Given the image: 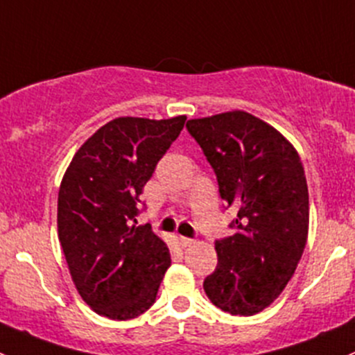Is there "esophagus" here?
Instances as JSON below:
<instances>
[{
    "label": "esophagus",
    "instance_id": "esophagus-1",
    "mask_svg": "<svg viewBox=\"0 0 355 355\" xmlns=\"http://www.w3.org/2000/svg\"><path fill=\"white\" fill-rule=\"evenodd\" d=\"M195 243V241L193 239H188V237H184V236H178V244L181 248H188V246H191V244Z\"/></svg>",
    "mask_w": 355,
    "mask_h": 355
}]
</instances>
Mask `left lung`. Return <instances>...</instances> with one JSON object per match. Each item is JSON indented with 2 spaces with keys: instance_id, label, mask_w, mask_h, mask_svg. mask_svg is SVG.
<instances>
[{
  "instance_id": "8db88e82",
  "label": "left lung",
  "mask_w": 355,
  "mask_h": 355,
  "mask_svg": "<svg viewBox=\"0 0 355 355\" xmlns=\"http://www.w3.org/2000/svg\"><path fill=\"white\" fill-rule=\"evenodd\" d=\"M186 128L214 167L220 196L237 207V232L215 243L218 263L205 294L222 311L253 316L282 294L308 241L301 157L279 130L246 111L189 119Z\"/></svg>"
}]
</instances>
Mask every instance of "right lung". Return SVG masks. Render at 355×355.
Listing matches in <instances>:
<instances>
[{
	"label": "right lung",
	"mask_w": 355,
	"mask_h": 355,
	"mask_svg": "<svg viewBox=\"0 0 355 355\" xmlns=\"http://www.w3.org/2000/svg\"><path fill=\"white\" fill-rule=\"evenodd\" d=\"M186 116H123L101 126L69 162L58 195V237L80 297L109 320H131L155 302L171 266L167 244L137 225L138 196Z\"/></svg>",
	"instance_id": "obj_1"
}]
</instances>
